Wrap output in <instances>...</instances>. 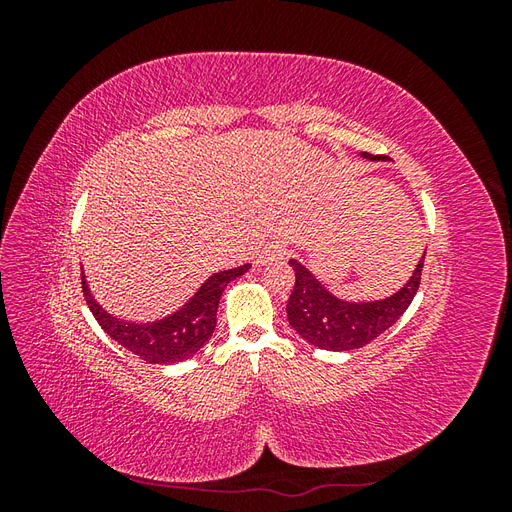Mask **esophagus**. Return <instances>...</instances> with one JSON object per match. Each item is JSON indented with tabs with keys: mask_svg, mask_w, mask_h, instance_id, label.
<instances>
[{
	"mask_svg": "<svg viewBox=\"0 0 512 512\" xmlns=\"http://www.w3.org/2000/svg\"><path fill=\"white\" fill-rule=\"evenodd\" d=\"M284 254H286V247L282 243H271L258 254L256 262H258V265H271L273 260H280Z\"/></svg>",
	"mask_w": 512,
	"mask_h": 512,
	"instance_id": "1",
	"label": "esophagus"
}]
</instances>
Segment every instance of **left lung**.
Returning a JSON list of instances; mask_svg holds the SVG:
<instances>
[{
    "mask_svg": "<svg viewBox=\"0 0 512 512\" xmlns=\"http://www.w3.org/2000/svg\"><path fill=\"white\" fill-rule=\"evenodd\" d=\"M363 158L376 160V156H369V153H363ZM423 262L425 254L418 260L406 286L391 297L369 303H350L337 299L316 280L312 271H307L299 260L290 258L288 265L297 277L286 305L290 327L322 350L344 352L363 348L404 316L421 286Z\"/></svg>",
    "mask_w": 512,
    "mask_h": 512,
    "instance_id": "1",
    "label": "left lung"
}]
</instances>
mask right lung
<instances>
[{"instance_id":"obj_1","label":"right lung","mask_w":512,"mask_h":512,"mask_svg":"<svg viewBox=\"0 0 512 512\" xmlns=\"http://www.w3.org/2000/svg\"><path fill=\"white\" fill-rule=\"evenodd\" d=\"M250 265L237 269H228L213 273L209 280L198 288L194 297L185 303L175 314H170L156 322H128L106 314L91 297L89 286L83 275V294L85 301L96 316L100 327L111 335L117 344H121L132 354L141 356L147 363H179L190 359L203 348L215 331V320H218V305L224 288L237 280L239 275L247 273Z\"/></svg>"}]
</instances>
